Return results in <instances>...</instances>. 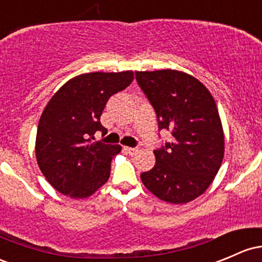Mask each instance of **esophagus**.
Wrapping results in <instances>:
<instances>
[{
	"label": "esophagus",
	"mask_w": 262,
	"mask_h": 262,
	"mask_svg": "<svg viewBox=\"0 0 262 262\" xmlns=\"http://www.w3.org/2000/svg\"><path fill=\"white\" fill-rule=\"evenodd\" d=\"M123 150H125L126 152L130 154V155H134V154L137 152V148L136 147H127V146H125V147H123Z\"/></svg>",
	"instance_id": "esophagus-1"
}]
</instances>
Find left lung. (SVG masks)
<instances>
[{
    "label": "left lung",
    "mask_w": 262,
    "mask_h": 262,
    "mask_svg": "<svg viewBox=\"0 0 262 262\" xmlns=\"http://www.w3.org/2000/svg\"><path fill=\"white\" fill-rule=\"evenodd\" d=\"M135 75L156 112L159 131L172 135L170 142L154 150L156 164L141 173L143 185L166 202L192 201L210 186L224 159V131L215 100L185 72L160 70Z\"/></svg>",
    "instance_id": "obj_1"
}]
</instances>
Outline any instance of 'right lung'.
I'll list each match as a JSON object with an SVG mask.
<instances>
[{
  "instance_id": "obj_1",
  "label": "right lung",
  "mask_w": 262,
  "mask_h": 262,
  "mask_svg": "<svg viewBox=\"0 0 262 262\" xmlns=\"http://www.w3.org/2000/svg\"><path fill=\"white\" fill-rule=\"evenodd\" d=\"M134 72H91L67 81L45 107L36 136V159L47 181L72 199L91 196L108 180L120 145L91 143L107 130L100 117L108 98L123 91Z\"/></svg>"
}]
</instances>
